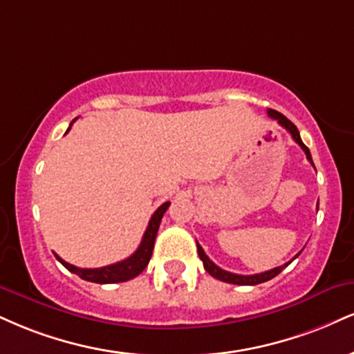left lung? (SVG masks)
Returning <instances> with one entry per match:
<instances>
[{
    "label": "left lung",
    "instance_id": "left-lung-1",
    "mask_svg": "<svg viewBox=\"0 0 354 354\" xmlns=\"http://www.w3.org/2000/svg\"><path fill=\"white\" fill-rule=\"evenodd\" d=\"M267 113H269V117L270 118H275L277 122L280 123V125L283 127L285 130L288 131V133L292 135V138L295 140L297 143L300 145L301 147V150L305 151V155H306V160L310 161V163L313 165V160H312V155H310V150L308 148L305 147V143L301 142V138H300V133H299V130H297V127L293 125V123L288 120L287 117H285V115H282L280 112H277V110H272V109H269L267 110ZM196 245H198V254H199V259H201L203 261V263H204V269H206V272L209 275H212L214 277V279H218V280H223V282H227V283H234V285H257V283H262V282H267V280H270V279H274V277H277L280 274V272H282L285 267L288 266V263H290L293 259L297 257V254L295 257L292 259L290 262H287V263H283V266H280V267H275V269H272V270H267V272H261V274H254V275H239V274H232V272H227V270H224V269H221V267H218L216 266L214 262L212 261H209V257H207L206 254H204V250H203V247L198 244V242H196Z\"/></svg>",
    "mask_w": 354,
    "mask_h": 354
}]
</instances>
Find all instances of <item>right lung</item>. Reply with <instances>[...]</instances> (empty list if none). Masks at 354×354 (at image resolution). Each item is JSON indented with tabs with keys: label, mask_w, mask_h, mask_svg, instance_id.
Segmentation results:
<instances>
[{
	"label": "right lung",
	"mask_w": 354,
	"mask_h": 354,
	"mask_svg": "<svg viewBox=\"0 0 354 354\" xmlns=\"http://www.w3.org/2000/svg\"><path fill=\"white\" fill-rule=\"evenodd\" d=\"M75 122V118L72 120V123ZM71 123V127H72ZM71 127L67 129V131L71 130ZM66 131V133H67ZM169 201H166L161 204V206L153 212L150 223H148L147 231L143 234V239L140 242L138 249L135 250L130 257H127L125 261L112 263V266L107 267H99V269H80V267L72 266V263L62 261L57 254H55V259L66 267L67 270L72 272V274L79 275L80 279L87 280V282H93V283H117V282H127V280L135 279L136 275H140L145 270V267L148 266L150 262L151 254H153V245H155V239L156 234H158V227L161 223V218L166 212V209L169 207Z\"/></svg>",
	"instance_id": "right-lung-1"
}]
</instances>
